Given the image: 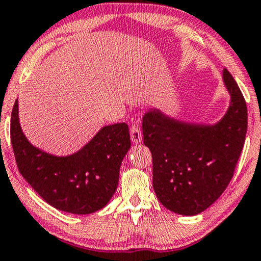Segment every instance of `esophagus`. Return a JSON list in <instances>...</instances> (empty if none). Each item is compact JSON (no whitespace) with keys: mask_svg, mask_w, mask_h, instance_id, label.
Here are the masks:
<instances>
[{"mask_svg":"<svg viewBox=\"0 0 261 261\" xmlns=\"http://www.w3.org/2000/svg\"><path fill=\"white\" fill-rule=\"evenodd\" d=\"M130 136H131V141H133L134 143H140L142 141V133H141L140 125H138L137 121L131 125Z\"/></svg>","mask_w":261,"mask_h":261,"instance_id":"esophagus-1","label":"esophagus"}]
</instances>
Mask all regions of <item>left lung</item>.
Masks as SVG:
<instances>
[{
  "mask_svg": "<svg viewBox=\"0 0 261 261\" xmlns=\"http://www.w3.org/2000/svg\"><path fill=\"white\" fill-rule=\"evenodd\" d=\"M223 81L230 105L217 124L184 123L156 109L143 117V141L152 156V187L162 205L175 214L203 213L234 175L247 133V106L227 69Z\"/></svg>",
  "mask_w": 261,
  "mask_h": 261,
  "instance_id": "1",
  "label": "left lung"
}]
</instances>
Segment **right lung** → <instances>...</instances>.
<instances>
[{
	"instance_id": "obj_1",
	"label": "right lung",
	"mask_w": 261,
	"mask_h": 261,
	"mask_svg": "<svg viewBox=\"0 0 261 261\" xmlns=\"http://www.w3.org/2000/svg\"><path fill=\"white\" fill-rule=\"evenodd\" d=\"M10 141L17 168L32 189L56 209L76 215L95 213L116 192L119 169L131 147L128 126H103L81 150L55 156L33 147L19 123L17 100L10 119Z\"/></svg>"
}]
</instances>
